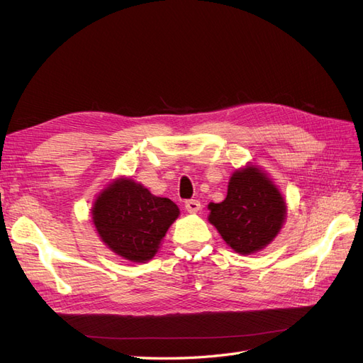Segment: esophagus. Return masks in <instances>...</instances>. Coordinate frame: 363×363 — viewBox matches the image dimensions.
<instances>
[{
  "label": "esophagus",
  "mask_w": 363,
  "mask_h": 363,
  "mask_svg": "<svg viewBox=\"0 0 363 363\" xmlns=\"http://www.w3.org/2000/svg\"><path fill=\"white\" fill-rule=\"evenodd\" d=\"M184 208L189 213H196V212L201 211V203L199 200H188L184 203Z\"/></svg>",
  "instance_id": "obj_1"
}]
</instances>
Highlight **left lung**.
<instances>
[{"label":"left lung","instance_id":"1","mask_svg":"<svg viewBox=\"0 0 363 363\" xmlns=\"http://www.w3.org/2000/svg\"><path fill=\"white\" fill-rule=\"evenodd\" d=\"M207 208L208 221L225 244L244 256L271 244L286 218V203L277 186L255 164L236 169L225 200L211 203Z\"/></svg>","mask_w":363,"mask_h":363}]
</instances>
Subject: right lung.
I'll use <instances>...</instances> for the list:
<instances>
[{
  "instance_id": "add662e5",
  "label": "right lung",
  "mask_w": 363,
  "mask_h": 363,
  "mask_svg": "<svg viewBox=\"0 0 363 363\" xmlns=\"http://www.w3.org/2000/svg\"><path fill=\"white\" fill-rule=\"evenodd\" d=\"M179 215L174 201L152 195L127 177L108 184L92 207V221L103 242L118 256L136 263L155 257Z\"/></svg>"
}]
</instances>
